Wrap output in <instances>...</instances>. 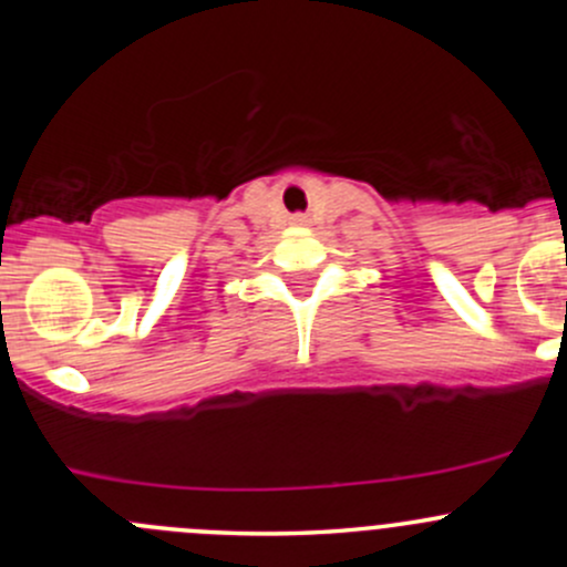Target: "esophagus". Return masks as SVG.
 <instances>
[{
  "label": "esophagus",
  "mask_w": 567,
  "mask_h": 567,
  "mask_svg": "<svg viewBox=\"0 0 567 567\" xmlns=\"http://www.w3.org/2000/svg\"><path fill=\"white\" fill-rule=\"evenodd\" d=\"M290 221H293V225H307V216L305 214H296V216H290Z\"/></svg>",
  "instance_id": "esophagus-1"
}]
</instances>
